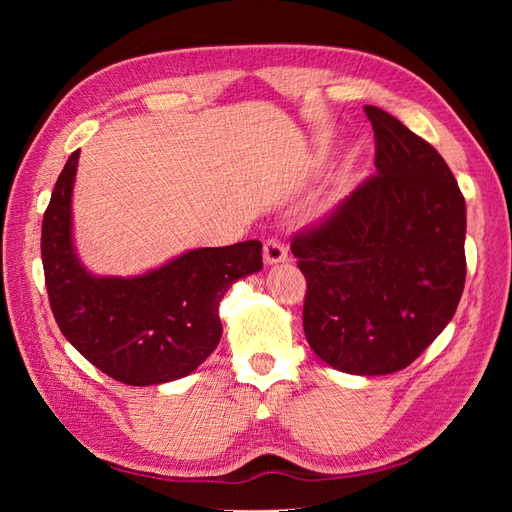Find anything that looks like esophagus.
<instances>
[{"label": "esophagus", "instance_id": "1", "mask_svg": "<svg viewBox=\"0 0 512 512\" xmlns=\"http://www.w3.org/2000/svg\"><path fill=\"white\" fill-rule=\"evenodd\" d=\"M262 258H265V265H277V262H286L288 260L286 245L280 239H269L265 243V252H262Z\"/></svg>", "mask_w": 512, "mask_h": 512}]
</instances>
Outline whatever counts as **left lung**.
<instances>
[{"instance_id":"1","label":"left lung","mask_w":512,"mask_h":512,"mask_svg":"<svg viewBox=\"0 0 512 512\" xmlns=\"http://www.w3.org/2000/svg\"><path fill=\"white\" fill-rule=\"evenodd\" d=\"M376 175L290 250L307 280L303 331L346 374L408 367L436 339L466 284V200L444 158L378 106Z\"/></svg>"}]
</instances>
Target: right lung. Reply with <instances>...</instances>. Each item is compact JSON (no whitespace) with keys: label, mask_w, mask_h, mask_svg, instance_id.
Masks as SVG:
<instances>
[{"label":"right lung","mask_w":512,"mask_h":512,"mask_svg":"<svg viewBox=\"0 0 512 512\" xmlns=\"http://www.w3.org/2000/svg\"><path fill=\"white\" fill-rule=\"evenodd\" d=\"M79 151L68 158L42 220V265L57 327L106 376L130 386L185 378L220 344V301L262 269V243L198 247L134 277L91 275L72 243V188Z\"/></svg>","instance_id":"obj_1"}]
</instances>
